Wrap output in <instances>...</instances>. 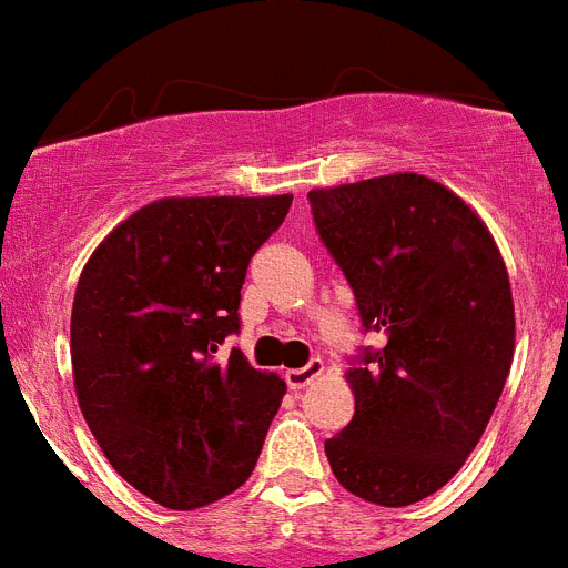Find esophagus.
I'll use <instances>...</instances> for the list:
<instances>
[{
  "label": "esophagus",
  "instance_id": "34e87169",
  "mask_svg": "<svg viewBox=\"0 0 568 568\" xmlns=\"http://www.w3.org/2000/svg\"><path fill=\"white\" fill-rule=\"evenodd\" d=\"M322 371H324L322 358H310V362L304 367H295V371L284 373V379H287L290 390H302V387H307L310 382L316 379V376Z\"/></svg>",
  "mask_w": 568,
  "mask_h": 568
}]
</instances>
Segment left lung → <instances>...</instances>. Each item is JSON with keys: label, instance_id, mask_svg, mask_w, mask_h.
I'll use <instances>...</instances> for the list:
<instances>
[{"label": "left lung", "instance_id": "8db88e82", "mask_svg": "<svg viewBox=\"0 0 568 568\" xmlns=\"http://www.w3.org/2000/svg\"><path fill=\"white\" fill-rule=\"evenodd\" d=\"M313 224L376 347L351 358L356 414L324 443L344 488L399 508L439 491L486 430L515 356V302L491 235L423 174L313 189Z\"/></svg>", "mask_w": 568, "mask_h": 568}]
</instances>
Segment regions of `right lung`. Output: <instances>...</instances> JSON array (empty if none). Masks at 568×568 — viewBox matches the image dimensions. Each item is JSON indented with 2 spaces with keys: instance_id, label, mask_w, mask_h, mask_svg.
<instances>
[{
  "instance_id": "1",
  "label": "right lung",
  "mask_w": 568,
  "mask_h": 568,
  "mask_svg": "<svg viewBox=\"0 0 568 568\" xmlns=\"http://www.w3.org/2000/svg\"><path fill=\"white\" fill-rule=\"evenodd\" d=\"M278 197H166L105 237L80 275L71 365L114 471L189 511L244 486L287 385L224 338L246 266L290 212Z\"/></svg>"
}]
</instances>
